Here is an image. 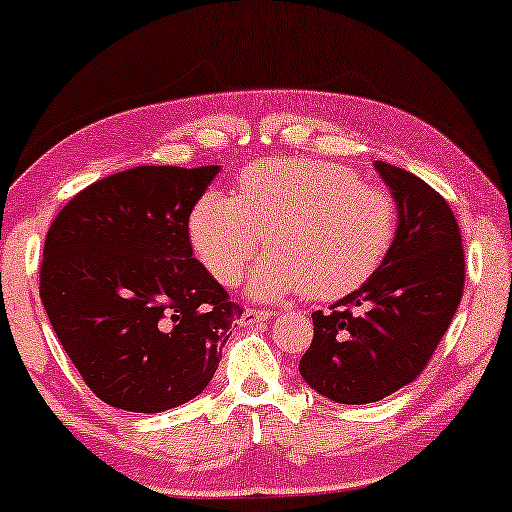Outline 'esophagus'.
<instances>
[{
	"label": "esophagus",
	"mask_w": 512,
	"mask_h": 512,
	"mask_svg": "<svg viewBox=\"0 0 512 512\" xmlns=\"http://www.w3.org/2000/svg\"><path fill=\"white\" fill-rule=\"evenodd\" d=\"M272 317V313H268V310H254V308H247L244 313L240 315V320H237V324L240 327H251V324H258V322H268Z\"/></svg>",
	"instance_id": "obj_1"
}]
</instances>
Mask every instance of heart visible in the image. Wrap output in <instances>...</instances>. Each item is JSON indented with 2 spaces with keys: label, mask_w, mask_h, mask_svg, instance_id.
<instances>
[{
  "label": "heart",
  "mask_w": 512,
  "mask_h": 512,
  "mask_svg": "<svg viewBox=\"0 0 512 512\" xmlns=\"http://www.w3.org/2000/svg\"><path fill=\"white\" fill-rule=\"evenodd\" d=\"M190 244L223 287L272 247L249 275V294L272 301L308 291L338 301L360 291L397 237V204L353 169L324 159H265L242 171L237 199L207 190L188 218Z\"/></svg>",
  "instance_id": "obj_1"
}]
</instances>
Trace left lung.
Returning a JSON list of instances; mask_svg holds the SVG:
<instances>
[{
  "mask_svg": "<svg viewBox=\"0 0 512 512\" xmlns=\"http://www.w3.org/2000/svg\"><path fill=\"white\" fill-rule=\"evenodd\" d=\"M397 204V237L360 291L313 313L315 336L298 371L341 404H369L421 374L454 320L466 258L447 199L426 181L376 162Z\"/></svg>",
  "mask_w": 512,
  "mask_h": 512,
  "instance_id": "left-lung-1",
  "label": "left lung"
}]
</instances>
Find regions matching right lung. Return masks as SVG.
I'll list each match as a JSON object with an SVG mask.
<instances>
[{"label":"right lung","mask_w":512,"mask_h":512,"mask_svg":"<svg viewBox=\"0 0 512 512\" xmlns=\"http://www.w3.org/2000/svg\"><path fill=\"white\" fill-rule=\"evenodd\" d=\"M218 171L126 169L77 192L46 232L44 310L110 407H181L216 374L242 308L192 258L188 218Z\"/></svg>","instance_id":"obj_1"}]
</instances>
